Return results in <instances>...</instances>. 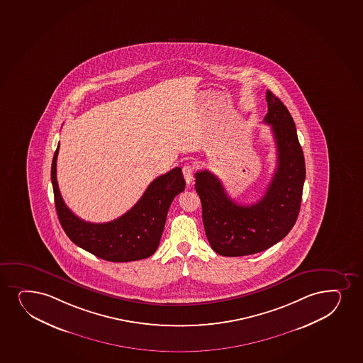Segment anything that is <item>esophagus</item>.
I'll return each instance as SVG.
<instances>
[{
  "label": "esophagus",
  "instance_id": "1",
  "mask_svg": "<svg viewBox=\"0 0 363 363\" xmlns=\"http://www.w3.org/2000/svg\"><path fill=\"white\" fill-rule=\"evenodd\" d=\"M182 172H184V177L187 184H192L194 167L191 165V164H187V165H184V169H182Z\"/></svg>",
  "mask_w": 363,
  "mask_h": 363
}]
</instances>
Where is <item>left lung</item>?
Wrapping results in <instances>:
<instances>
[{
	"label": "left lung",
	"instance_id": "left-lung-1",
	"mask_svg": "<svg viewBox=\"0 0 363 363\" xmlns=\"http://www.w3.org/2000/svg\"><path fill=\"white\" fill-rule=\"evenodd\" d=\"M266 101L264 123L271 126L277 145V167L260 201L237 204L210 171L196 174L205 235L213 252L222 256L264 252L284 238L298 218L306 176L303 150L286 106L271 91Z\"/></svg>",
	"mask_w": 363,
	"mask_h": 363
}]
</instances>
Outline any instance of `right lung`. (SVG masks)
<instances>
[{"mask_svg":"<svg viewBox=\"0 0 363 363\" xmlns=\"http://www.w3.org/2000/svg\"><path fill=\"white\" fill-rule=\"evenodd\" d=\"M52 160L51 179L60 225L77 247L111 262L141 260L153 255L162 238L167 211L177 194L184 192V175L175 167L148 186L128 213L106 223L86 222L69 209L57 184V157Z\"/></svg>","mask_w":363,"mask_h":363,"instance_id":"add662e5","label":"right lung"}]
</instances>
